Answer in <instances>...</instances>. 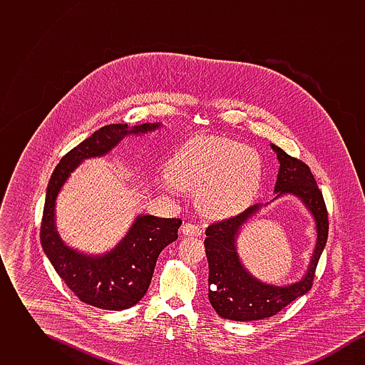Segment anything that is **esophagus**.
<instances>
[{
    "mask_svg": "<svg viewBox=\"0 0 365 365\" xmlns=\"http://www.w3.org/2000/svg\"><path fill=\"white\" fill-rule=\"evenodd\" d=\"M182 232H183V235H186V237H200L201 232H202V230L198 226L191 225V223H186V225L182 226Z\"/></svg>",
    "mask_w": 365,
    "mask_h": 365,
    "instance_id": "esophagus-1",
    "label": "esophagus"
}]
</instances>
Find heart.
<instances>
[{"label": "heart", "instance_id": "1", "mask_svg": "<svg viewBox=\"0 0 365 365\" xmlns=\"http://www.w3.org/2000/svg\"><path fill=\"white\" fill-rule=\"evenodd\" d=\"M164 190L194 191L198 209L209 219L242 213L260 189L259 153L242 142L202 135L183 145L167 165Z\"/></svg>", "mask_w": 365, "mask_h": 365}]
</instances>
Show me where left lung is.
<instances>
[{
	"label": "left lung",
	"mask_w": 365,
	"mask_h": 365,
	"mask_svg": "<svg viewBox=\"0 0 365 365\" xmlns=\"http://www.w3.org/2000/svg\"><path fill=\"white\" fill-rule=\"evenodd\" d=\"M277 153L279 171L275 183V197L293 195L303 201L315 219L317 245L309 269L294 284L278 287L253 277L243 267L236 249L237 235L264 206L256 204L235 217L209 226L204 241L209 265V302L223 319L252 322L271 317L307 294L312 287L314 269L329 237V217L323 200L309 167L295 157L289 156L279 146L271 143Z\"/></svg>",
	"instance_id": "left-lung-1"
}]
</instances>
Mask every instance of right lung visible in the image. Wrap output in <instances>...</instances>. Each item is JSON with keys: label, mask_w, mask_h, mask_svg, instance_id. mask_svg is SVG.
Here are the masks:
<instances>
[{"label": "right lung", "mask_w": 365, "mask_h": 365, "mask_svg": "<svg viewBox=\"0 0 365 365\" xmlns=\"http://www.w3.org/2000/svg\"><path fill=\"white\" fill-rule=\"evenodd\" d=\"M161 123L109 124L73 148L53 171L48 185L41 243L58 277L78 295L96 308L123 311L138 304L146 294L157 257L161 250L178 240L180 219H163L138 215L125 235L103 255H87L64 242L56 227V200L71 174L87 158L103 157L128 135L156 131Z\"/></svg>", "instance_id": "obj_1"}]
</instances>
